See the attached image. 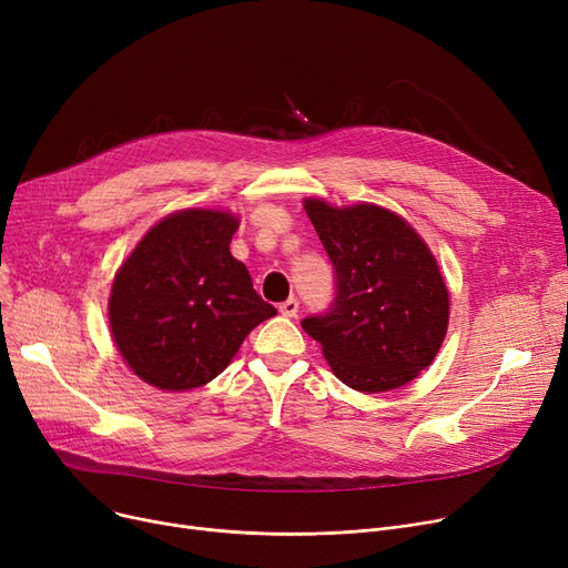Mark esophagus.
<instances>
[{
    "instance_id": "1",
    "label": "esophagus",
    "mask_w": 568,
    "mask_h": 568,
    "mask_svg": "<svg viewBox=\"0 0 568 568\" xmlns=\"http://www.w3.org/2000/svg\"><path fill=\"white\" fill-rule=\"evenodd\" d=\"M278 311H281L283 317H296V313H300V302H296V300H287V302H283V304L278 306Z\"/></svg>"
}]
</instances>
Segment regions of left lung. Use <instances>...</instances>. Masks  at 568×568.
Here are the masks:
<instances>
[{"mask_svg":"<svg viewBox=\"0 0 568 568\" xmlns=\"http://www.w3.org/2000/svg\"><path fill=\"white\" fill-rule=\"evenodd\" d=\"M336 268L334 308L302 322L334 375L354 392H394L419 377L449 329V287L437 257L403 216L373 202L304 197Z\"/></svg>","mask_w":568,"mask_h":568,"instance_id":"8db88e82","label":"left lung"}]
</instances>
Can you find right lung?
I'll use <instances>...</instances> for the list:
<instances>
[{
	"label": "right lung",
	"mask_w": 568,
	"mask_h": 568,
	"mask_svg": "<svg viewBox=\"0 0 568 568\" xmlns=\"http://www.w3.org/2000/svg\"><path fill=\"white\" fill-rule=\"evenodd\" d=\"M236 227L227 209H179L149 227L116 268L110 336L149 386L172 394L212 382L255 326L276 315L230 253Z\"/></svg>",
	"instance_id": "add662e5"
}]
</instances>
